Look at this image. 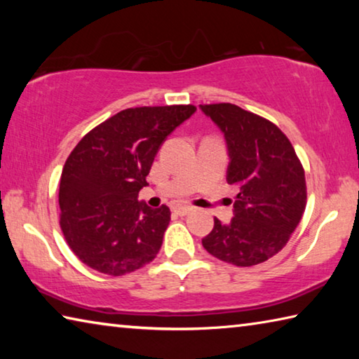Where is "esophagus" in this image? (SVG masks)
Listing matches in <instances>:
<instances>
[{
	"label": "esophagus",
	"mask_w": 359,
	"mask_h": 359,
	"mask_svg": "<svg viewBox=\"0 0 359 359\" xmlns=\"http://www.w3.org/2000/svg\"><path fill=\"white\" fill-rule=\"evenodd\" d=\"M191 210H193L191 205H174V208H172L174 214H177V215H180V217L190 214Z\"/></svg>",
	"instance_id": "esophagus-1"
}]
</instances>
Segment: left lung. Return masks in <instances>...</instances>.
Wrapping results in <instances>:
<instances>
[{"mask_svg": "<svg viewBox=\"0 0 359 359\" xmlns=\"http://www.w3.org/2000/svg\"><path fill=\"white\" fill-rule=\"evenodd\" d=\"M226 139V180L238 185L234 217L214 218L203 247L234 266L264 263L287 245L307 203L304 168L277 125L231 102L201 104Z\"/></svg>", "mask_w": 359, "mask_h": 359, "instance_id": "left-lung-1", "label": "left lung"}]
</instances>
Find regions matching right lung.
Listing matches in <instances>:
<instances>
[{"mask_svg": "<svg viewBox=\"0 0 359 359\" xmlns=\"http://www.w3.org/2000/svg\"><path fill=\"white\" fill-rule=\"evenodd\" d=\"M196 111L191 104L131 107L87 133L60 179V226L83 264L125 276L156 257L171 220L137 194L166 137Z\"/></svg>", "mask_w": 359, "mask_h": 359, "instance_id": "obj_1", "label": "right lung"}]
</instances>
